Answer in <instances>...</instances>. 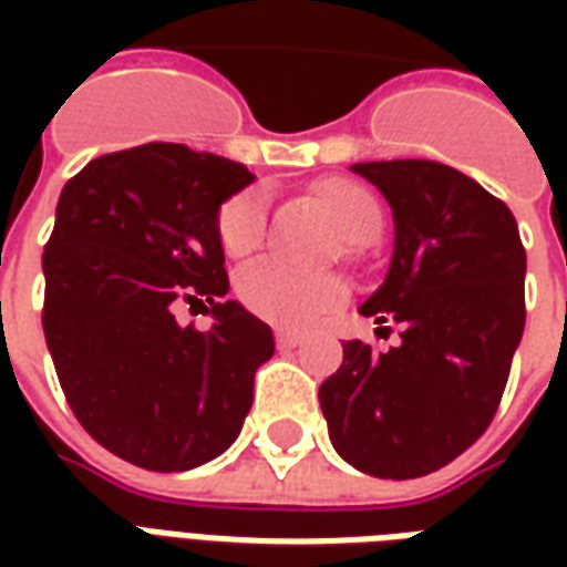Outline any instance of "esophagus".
Wrapping results in <instances>:
<instances>
[{"mask_svg": "<svg viewBox=\"0 0 567 567\" xmlns=\"http://www.w3.org/2000/svg\"><path fill=\"white\" fill-rule=\"evenodd\" d=\"M276 346H279V349H295V346H300V333L276 331Z\"/></svg>", "mask_w": 567, "mask_h": 567, "instance_id": "esophagus-1", "label": "esophagus"}]
</instances>
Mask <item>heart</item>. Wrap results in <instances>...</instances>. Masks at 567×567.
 Wrapping results in <instances>:
<instances>
[{
	"label": "heart",
	"instance_id": "heart-1",
	"mask_svg": "<svg viewBox=\"0 0 567 567\" xmlns=\"http://www.w3.org/2000/svg\"><path fill=\"white\" fill-rule=\"evenodd\" d=\"M312 194L349 243L361 246L380 234L382 209L368 187L346 178H328L312 187ZM264 234L267 203L260 190L234 194L218 209V239L230 258L251 255L264 243ZM236 295L258 319L282 328H307L343 303L346 288L333 276H309L282 260H258L236 276Z\"/></svg>",
	"mask_w": 567,
	"mask_h": 567
}]
</instances>
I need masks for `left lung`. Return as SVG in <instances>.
Segmentation results:
<instances>
[{
  "instance_id": "1",
  "label": "left lung",
  "mask_w": 567,
  "mask_h": 567,
  "mask_svg": "<svg viewBox=\"0 0 567 567\" xmlns=\"http://www.w3.org/2000/svg\"><path fill=\"white\" fill-rule=\"evenodd\" d=\"M352 169L394 212L392 267L361 316L401 324V343H343L321 413L358 471L413 480L458 458L498 413L525 328V248L513 212L446 163Z\"/></svg>"
}]
</instances>
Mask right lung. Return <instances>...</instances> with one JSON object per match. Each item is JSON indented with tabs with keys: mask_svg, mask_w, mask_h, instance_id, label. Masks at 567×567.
<instances>
[{
	"mask_svg": "<svg viewBox=\"0 0 567 567\" xmlns=\"http://www.w3.org/2000/svg\"><path fill=\"white\" fill-rule=\"evenodd\" d=\"M243 163L178 142L91 161L56 203L42 255V328L72 413L100 446L148 471L221 455L251 406L272 333L227 295L218 206ZM175 302L213 307L209 332Z\"/></svg>",
	"mask_w": 567,
	"mask_h": 567,
	"instance_id": "add662e5",
	"label": "right lung"
}]
</instances>
